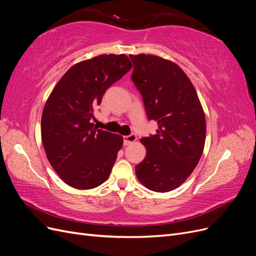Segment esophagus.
Segmentation results:
<instances>
[{
  "mask_svg": "<svg viewBox=\"0 0 256 256\" xmlns=\"http://www.w3.org/2000/svg\"><path fill=\"white\" fill-rule=\"evenodd\" d=\"M122 138H124V145H130L131 143H134V142L136 141V136L132 134L122 136Z\"/></svg>",
  "mask_w": 256,
  "mask_h": 256,
  "instance_id": "34e87169",
  "label": "esophagus"
}]
</instances>
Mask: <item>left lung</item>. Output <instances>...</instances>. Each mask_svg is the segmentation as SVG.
Returning <instances> with one entry per match:
<instances>
[{"mask_svg": "<svg viewBox=\"0 0 256 256\" xmlns=\"http://www.w3.org/2000/svg\"><path fill=\"white\" fill-rule=\"evenodd\" d=\"M131 79L142 95L156 134L142 138L146 156L136 166L147 189L168 192L186 182L203 154L206 120L196 90L182 69L156 56H130Z\"/></svg>", "mask_w": 256, "mask_h": 256, "instance_id": "left-lung-1", "label": "left lung"}]
</instances>
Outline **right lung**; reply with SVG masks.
Segmentation results:
<instances>
[{"instance_id":"1","label":"right lung","mask_w":256,"mask_h":256,"mask_svg":"<svg viewBox=\"0 0 256 256\" xmlns=\"http://www.w3.org/2000/svg\"><path fill=\"white\" fill-rule=\"evenodd\" d=\"M131 67L125 54L82 60L62 76L44 104L42 145L54 171L72 188L92 189L110 176L122 136L98 129L92 118L106 90Z\"/></svg>"}]
</instances>
